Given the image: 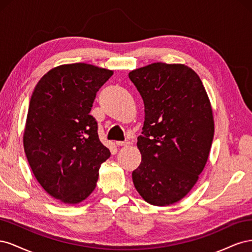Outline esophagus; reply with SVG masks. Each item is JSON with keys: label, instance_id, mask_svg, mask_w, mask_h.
<instances>
[{"label": "esophagus", "instance_id": "esophagus-1", "mask_svg": "<svg viewBox=\"0 0 252 252\" xmlns=\"http://www.w3.org/2000/svg\"><path fill=\"white\" fill-rule=\"evenodd\" d=\"M116 144L118 145V146H127V145H129L130 143H129L128 141H118V142H116Z\"/></svg>", "mask_w": 252, "mask_h": 252}]
</instances>
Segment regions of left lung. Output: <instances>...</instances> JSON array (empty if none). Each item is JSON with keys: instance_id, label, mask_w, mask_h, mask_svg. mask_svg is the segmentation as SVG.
Listing matches in <instances>:
<instances>
[{"instance_id": "8db88e82", "label": "left lung", "mask_w": 252, "mask_h": 252, "mask_svg": "<svg viewBox=\"0 0 252 252\" xmlns=\"http://www.w3.org/2000/svg\"><path fill=\"white\" fill-rule=\"evenodd\" d=\"M128 77L145 106L133 184L147 203L168 206L191 190L207 163L215 133L209 98L199 75L183 64L154 63Z\"/></svg>"}]
</instances>
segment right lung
<instances>
[{
  "label": "right lung",
  "mask_w": 252,
  "mask_h": 252,
  "mask_svg": "<svg viewBox=\"0 0 252 252\" xmlns=\"http://www.w3.org/2000/svg\"><path fill=\"white\" fill-rule=\"evenodd\" d=\"M112 73L85 63L61 65L44 75L30 98L23 136L28 163L45 191L65 204L94 191L110 157L89 112Z\"/></svg>",
  "instance_id": "1"
}]
</instances>
